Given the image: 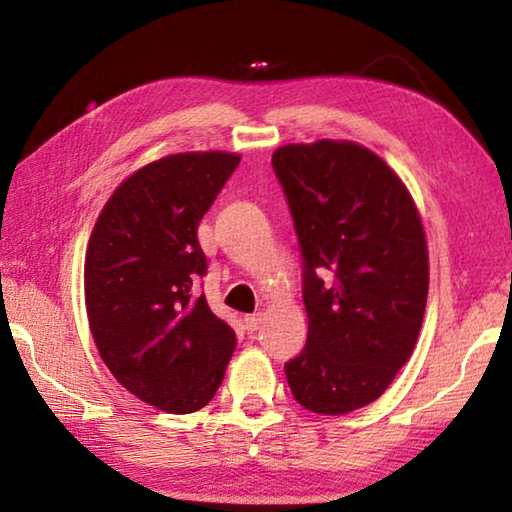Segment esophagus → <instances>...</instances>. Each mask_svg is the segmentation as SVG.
I'll list each match as a JSON object with an SVG mask.
<instances>
[{
	"mask_svg": "<svg viewBox=\"0 0 512 512\" xmlns=\"http://www.w3.org/2000/svg\"><path fill=\"white\" fill-rule=\"evenodd\" d=\"M244 325L248 332H257L259 325H262V314H248L244 316Z\"/></svg>",
	"mask_w": 512,
	"mask_h": 512,
	"instance_id": "obj_1",
	"label": "esophagus"
}]
</instances>
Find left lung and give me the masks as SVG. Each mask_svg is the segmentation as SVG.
<instances>
[{
    "label": "left lung",
    "instance_id": "1",
    "mask_svg": "<svg viewBox=\"0 0 512 512\" xmlns=\"http://www.w3.org/2000/svg\"><path fill=\"white\" fill-rule=\"evenodd\" d=\"M273 169L305 257L309 336L284 366L289 388L311 413L345 415L384 395L420 336L429 293L420 212L402 178L357 142L284 144Z\"/></svg>",
    "mask_w": 512,
    "mask_h": 512
}]
</instances>
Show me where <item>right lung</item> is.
Masks as SVG:
<instances>
[{"instance_id":"1","label":"right lung","mask_w":512,"mask_h":512,"mask_svg":"<svg viewBox=\"0 0 512 512\" xmlns=\"http://www.w3.org/2000/svg\"><path fill=\"white\" fill-rule=\"evenodd\" d=\"M239 160L187 151L144 164L103 205L85 250V309L99 357L128 393L160 411L210 404L237 348L194 284L207 271L198 223Z\"/></svg>"}]
</instances>
